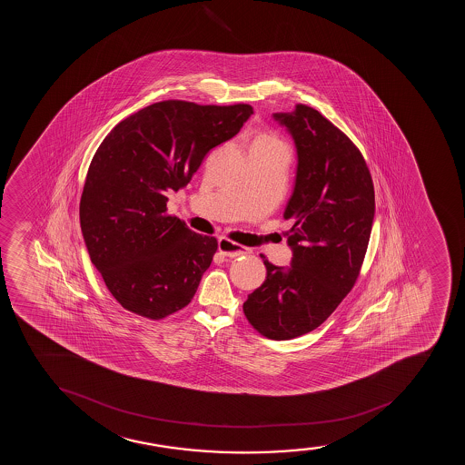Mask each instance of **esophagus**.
I'll return each mask as SVG.
<instances>
[{
    "mask_svg": "<svg viewBox=\"0 0 465 465\" xmlns=\"http://www.w3.org/2000/svg\"><path fill=\"white\" fill-rule=\"evenodd\" d=\"M219 252L223 254L224 257H239L242 254H246L250 252L245 246L237 245L234 242L228 241L224 237L219 239Z\"/></svg>",
    "mask_w": 465,
    "mask_h": 465,
    "instance_id": "obj_1",
    "label": "esophagus"
}]
</instances>
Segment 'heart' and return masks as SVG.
<instances>
[{"mask_svg":"<svg viewBox=\"0 0 465 465\" xmlns=\"http://www.w3.org/2000/svg\"><path fill=\"white\" fill-rule=\"evenodd\" d=\"M252 145H282L279 143L278 139L272 136V134H261V136H257L256 141H254V144Z\"/></svg>","mask_w":465,"mask_h":465,"instance_id":"obj_1","label":"heart"}]
</instances>
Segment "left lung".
Returning <instances> with one entry per match:
<instances>
[{
  "label": "left lung",
  "instance_id": "obj_1",
  "mask_svg": "<svg viewBox=\"0 0 465 465\" xmlns=\"http://www.w3.org/2000/svg\"><path fill=\"white\" fill-rule=\"evenodd\" d=\"M272 119L293 138L298 166L283 217L293 219L290 267L263 261L267 278L243 313L270 340L315 331L352 290L374 223L375 193L352 141L315 108L298 104Z\"/></svg>",
  "mask_w": 465,
  "mask_h": 465
}]
</instances>
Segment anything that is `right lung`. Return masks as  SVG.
Returning <instances> with one entry per match:
<instances>
[{
  "mask_svg": "<svg viewBox=\"0 0 465 465\" xmlns=\"http://www.w3.org/2000/svg\"><path fill=\"white\" fill-rule=\"evenodd\" d=\"M252 105L152 104L113 128L93 156L81 228L93 265L124 309L161 320L186 307L217 252L167 211L213 147L232 138Z\"/></svg>",
  "mask_w": 465,
  "mask_h": 465,
  "instance_id": "1",
  "label": "right lung"
}]
</instances>
